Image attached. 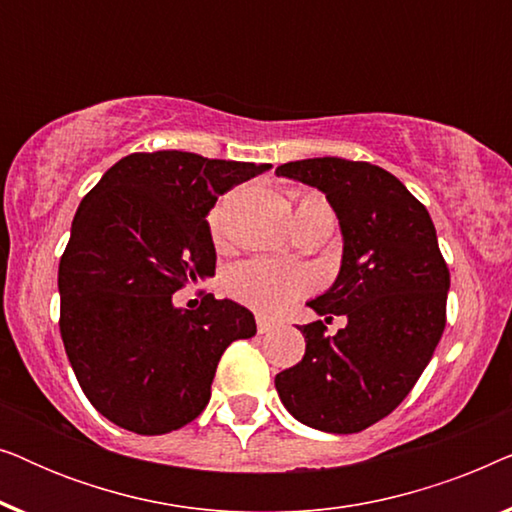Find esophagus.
Listing matches in <instances>:
<instances>
[{
    "label": "esophagus",
    "instance_id": "obj_1",
    "mask_svg": "<svg viewBox=\"0 0 512 512\" xmlns=\"http://www.w3.org/2000/svg\"><path fill=\"white\" fill-rule=\"evenodd\" d=\"M256 328H258V333H270L272 328H275V321L268 319V317H263V314H258V317H256Z\"/></svg>",
    "mask_w": 512,
    "mask_h": 512
}]
</instances>
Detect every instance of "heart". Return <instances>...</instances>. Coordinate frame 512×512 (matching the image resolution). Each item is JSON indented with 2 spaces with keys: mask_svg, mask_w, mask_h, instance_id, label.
Returning a JSON list of instances; mask_svg holds the SVG:
<instances>
[{
  "mask_svg": "<svg viewBox=\"0 0 512 512\" xmlns=\"http://www.w3.org/2000/svg\"><path fill=\"white\" fill-rule=\"evenodd\" d=\"M226 202L209 214V228L214 235L221 233ZM328 219L333 221V209L324 195L303 191L296 198V223ZM226 289L240 303L254 307L258 312H279L289 307L293 300L303 298L312 289L310 272L293 265H277L268 261H244L235 265L226 277Z\"/></svg>",
  "mask_w": 512,
  "mask_h": 512,
  "instance_id": "b5f03b06",
  "label": "heart"
}]
</instances>
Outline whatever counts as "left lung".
I'll return each instance as SVG.
<instances>
[{
    "label": "left lung",
    "mask_w": 512,
    "mask_h": 512,
    "mask_svg": "<svg viewBox=\"0 0 512 512\" xmlns=\"http://www.w3.org/2000/svg\"><path fill=\"white\" fill-rule=\"evenodd\" d=\"M277 174L317 186L340 219L345 254L335 284L310 307L347 317L300 326L305 354L275 377L298 422L359 433L391 415L429 366L447 321L450 268L426 207L382 167L345 158H307Z\"/></svg>",
    "instance_id": "obj_1"
}]
</instances>
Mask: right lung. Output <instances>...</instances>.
Listing matches in <instances>:
<instances>
[{
	"label": "right lung",
	"instance_id": "add662e5",
	"mask_svg": "<svg viewBox=\"0 0 512 512\" xmlns=\"http://www.w3.org/2000/svg\"><path fill=\"white\" fill-rule=\"evenodd\" d=\"M270 165L188 151L130 153L81 200L60 258V335L83 394L139 436L177 431L205 410L230 342L251 338L247 307L200 291L195 310L172 293L212 277L207 214Z\"/></svg>",
	"mask_w": 512,
	"mask_h": 512
}]
</instances>
